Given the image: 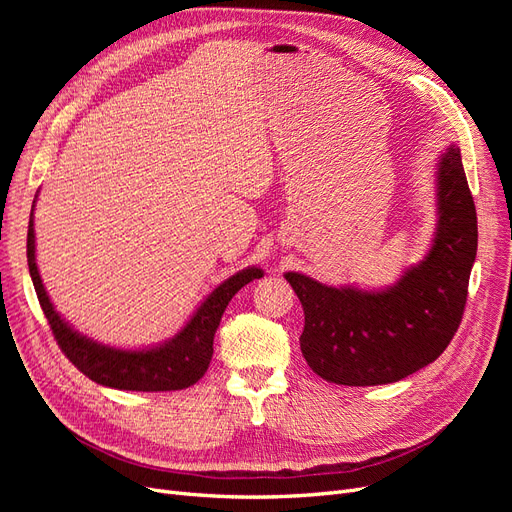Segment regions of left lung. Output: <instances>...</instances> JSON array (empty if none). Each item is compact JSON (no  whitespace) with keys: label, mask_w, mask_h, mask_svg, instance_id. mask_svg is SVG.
Listing matches in <instances>:
<instances>
[{"label":"left lung","mask_w":512,"mask_h":512,"mask_svg":"<svg viewBox=\"0 0 512 512\" xmlns=\"http://www.w3.org/2000/svg\"><path fill=\"white\" fill-rule=\"evenodd\" d=\"M476 245L474 198L461 153L451 145L438 162L436 239L393 288H333L286 273L303 305L299 342L307 365L335 384L376 386L436 361L461 324Z\"/></svg>","instance_id":"8db88e82"}]
</instances>
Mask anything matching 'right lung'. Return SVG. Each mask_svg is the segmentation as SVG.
Returning <instances> with one entry per match:
<instances>
[{
	"mask_svg": "<svg viewBox=\"0 0 512 512\" xmlns=\"http://www.w3.org/2000/svg\"><path fill=\"white\" fill-rule=\"evenodd\" d=\"M27 265L29 275L38 294L42 312L51 324L57 346L68 356V361L83 374L102 386L121 391H179L188 389L205 376L213 356V337L228 301L252 280L262 277L256 267L243 269L228 277L215 288L205 303L196 309L192 320L170 342L151 350H117L102 346L94 339L70 329L46 294L36 267V239H34V213L29 215L27 228Z\"/></svg>",
	"mask_w": 512,
	"mask_h": 512,
	"instance_id": "add662e5",
	"label": "right lung"
}]
</instances>
